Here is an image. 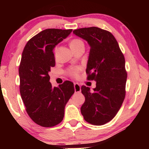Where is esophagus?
Wrapping results in <instances>:
<instances>
[{
  "label": "esophagus",
  "mask_w": 149,
  "mask_h": 149,
  "mask_svg": "<svg viewBox=\"0 0 149 149\" xmlns=\"http://www.w3.org/2000/svg\"><path fill=\"white\" fill-rule=\"evenodd\" d=\"M74 91L75 93H79L81 91V85L78 84V83H74Z\"/></svg>",
  "instance_id": "34e87169"
}]
</instances>
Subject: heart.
<instances>
[{
	"label": "heart",
	"mask_w": 149,
	"mask_h": 149,
	"mask_svg": "<svg viewBox=\"0 0 149 149\" xmlns=\"http://www.w3.org/2000/svg\"><path fill=\"white\" fill-rule=\"evenodd\" d=\"M70 46L72 50H74L79 48V47L84 46V43H83V40L79 39V38H73L70 40ZM55 50H56V48L55 49ZM79 72H80V69L79 68H70L67 70L66 72L70 77H78Z\"/></svg>",
	"instance_id": "obj_1"
}]
</instances>
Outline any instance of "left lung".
I'll use <instances>...</instances> for the list:
<instances>
[{"label": "left lung", "mask_w": 149, "mask_h": 149, "mask_svg": "<svg viewBox=\"0 0 149 149\" xmlns=\"http://www.w3.org/2000/svg\"><path fill=\"white\" fill-rule=\"evenodd\" d=\"M73 33L90 46L86 73L88 80L96 81L92 91L88 87H81L85 97L81 114L89 123L104 125L115 117L125 99V58L115 36L107 30L89 27L74 30Z\"/></svg>", "instance_id": "8db88e82"}]
</instances>
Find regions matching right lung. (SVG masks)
<instances>
[{
  "label": "right lung",
  "mask_w": 149,
  "mask_h": 149,
  "mask_svg": "<svg viewBox=\"0 0 149 149\" xmlns=\"http://www.w3.org/2000/svg\"><path fill=\"white\" fill-rule=\"evenodd\" d=\"M72 31L42 30L28 40L22 52L19 68L20 94L28 115L42 127H54L62 121L65 106L74 93V84L69 81L53 87L49 75L56 64L53 50Z\"/></svg>",
  "instance_id": "obj_1"
}]
</instances>
